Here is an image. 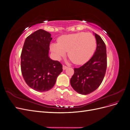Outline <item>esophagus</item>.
<instances>
[{
	"mask_svg": "<svg viewBox=\"0 0 130 130\" xmlns=\"http://www.w3.org/2000/svg\"><path fill=\"white\" fill-rule=\"evenodd\" d=\"M67 68H68L67 66H65V65H63V70L66 69Z\"/></svg>",
	"mask_w": 130,
	"mask_h": 130,
	"instance_id": "1",
	"label": "esophagus"
}]
</instances>
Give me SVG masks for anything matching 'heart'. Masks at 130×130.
<instances>
[{
  "label": "heart",
  "mask_w": 130,
  "mask_h": 130,
  "mask_svg": "<svg viewBox=\"0 0 130 130\" xmlns=\"http://www.w3.org/2000/svg\"><path fill=\"white\" fill-rule=\"evenodd\" d=\"M96 45V39L89 32H78L63 35L58 43H53L50 49L55 56L60 59L68 51V56L74 63L81 64L92 56Z\"/></svg>",
  "instance_id": "heart-1"
}]
</instances>
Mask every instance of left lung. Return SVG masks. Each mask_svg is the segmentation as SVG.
<instances>
[{
	"label": "left lung",
	"mask_w": 130,
	"mask_h": 130,
	"mask_svg": "<svg viewBox=\"0 0 130 130\" xmlns=\"http://www.w3.org/2000/svg\"><path fill=\"white\" fill-rule=\"evenodd\" d=\"M96 49L93 56L85 64L74 68L70 85L78 93L87 95L95 90L101 85L107 68V54L104 42L101 37L94 34Z\"/></svg>",
	"instance_id": "1"
}]
</instances>
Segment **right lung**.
Returning a JSON list of instances; mask_svg holds the SVG:
<instances>
[{"instance_id":"right-lung-1","label":"right lung","mask_w":130,"mask_h":130,"mask_svg":"<svg viewBox=\"0 0 130 130\" xmlns=\"http://www.w3.org/2000/svg\"><path fill=\"white\" fill-rule=\"evenodd\" d=\"M53 38L47 31L39 29L27 37L21 54V71L30 88L46 92L55 84L62 72V65L49 56V45Z\"/></svg>"}]
</instances>
